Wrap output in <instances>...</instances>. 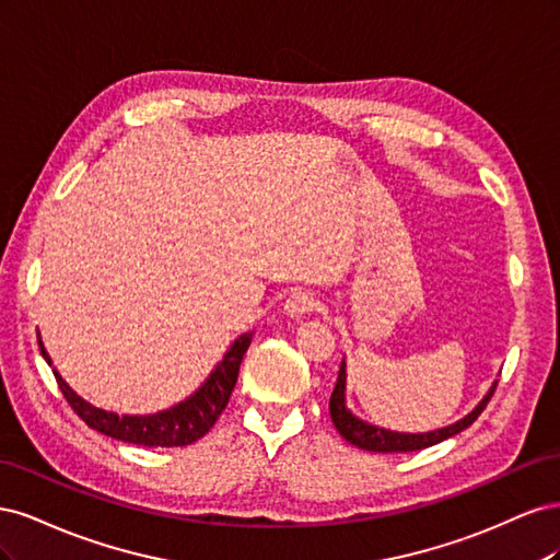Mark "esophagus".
I'll use <instances>...</instances> for the list:
<instances>
[{
  "instance_id": "1",
  "label": "esophagus",
  "mask_w": 560,
  "mask_h": 560,
  "mask_svg": "<svg viewBox=\"0 0 560 560\" xmlns=\"http://www.w3.org/2000/svg\"><path fill=\"white\" fill-rule=\"evenodd\" d=\"M315 306H317V301H315V296L311 292H292L290 296H287L282 311H284L287 317H296L299 319L303 315H308Z\"/></svg>"
}]
</instances>
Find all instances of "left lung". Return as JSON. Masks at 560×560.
<instances>
[{
    "label": "left lung",
    "mask_w": 560,
    "mask_h": 560,
    "mask_svg": "<svg viewBox=\"0 0 560 560\" xmlns=\"http://www.w3.org/2000/svg\"><path fill=\"white\" fill-rule=\"evenodd\" d=\"M346 385H348V374H346V360H341V369H338V378H336V387L329 399V413L334 425L338 430L348 444L358 446L362 451H371V453H409V451H420L434 446L439 442H444L448 436L460 434L463 430H467L474 420L481 416V411L486 409V404L493 397L498 381L490 385L488 393L483 395V399L474 406V409L460 418L455 420L453 425L439 428V430H430V432H395V430H385L378 425H371V422L362 420L354 416L348 404H346Z\"/></svg>",
    "instance_id": "left-lung-1"
}]
</instances>
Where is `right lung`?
I'll list each match as a JSON object with an SVG mask.
<instances>
[{"label":"right lung","mask_w":560,"mask_h":560,"mask_svg":"<svg viewBox=\"0 0 560 560\" xmlns=\"http://www.w3.org/2000/svg\"><path fill=\"white\" fill-rule=\"evenodd\" d=\"M37 341L42 358L54 369V376L62 389L67 404L72 406L74 413L86 422L89 428L97 430L100 434L118 439V442L135 444V446H149V448H173V446H189L198 442L200 436H206L210 428L217 422L226 409L229 397L238 381V371L243 354L247 352L252 343V331L241 334L231 348L224 352L222 362L210 371V376L200 383L194 395L186 397L184 401L171 406V409L149 413V416H118L114 411L97 409L91 401L79 397L74 389L67 385V381L58 374L54 366V360L44 348L42 334L37 331Z\"/></svg>","instance_id":"obj_1"}]
</instances>
